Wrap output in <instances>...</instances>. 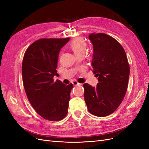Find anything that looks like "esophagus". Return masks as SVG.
I'll use <instances>...</instances> for the list:
<instances>
[{
    "mask_svg": "<svg viewBox=\"0 0 149 149\" xmlns=\"http://www.w3.org/2000/svg\"><path fill=\"white\" fill-rule=\"evenodd\" d=\"M73 83V85H82V84L79 83L78 82L76 81H73V83Z\"/></svg>",
    "mask_w": 149,
    "mask_h": 149,
    "instance_id": "obj_1",
    "label": "esophagus"
}]
</instances>
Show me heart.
<instances>
[{"label":"heart","mask_w":149,"mask_h":149,"mask_svg":"<svg viewBox=\"0 0 149 149\" xmlns=\"http://www.w3.org/2000/svg\"><path fill=\"white\" fill-rule=\"evenodd\" d=\"M70 47L74 55L77 56L80 54H84L86 49V45L83 39H76L71 43Z\"/></svg>","instance_id":"b5f03b06"}]
</instances>
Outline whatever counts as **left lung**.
<instances>
[{
    "mask_svg": "<svg viewBox=\"0 0 149 149\" xmlns=\"http://www.w3.org/2000/svg\"><path fill=\"white\" fill-rule=\"evenodd\" d=\"M93 54V73L99 83L93 87L84 83V101L90 113L104 117L120 104L127 91L130 68L125 52L120 44L105 33L89 35Z\"/></svg>",
    "mask_w": 149,
    "mask_h": 149,
    "instance_id": "1",
    "label": "left lung"
}]
</instances>
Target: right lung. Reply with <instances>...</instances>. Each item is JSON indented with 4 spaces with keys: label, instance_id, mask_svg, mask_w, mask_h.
Returning <instances> with one entry per match:
<instances>
[{
    "label": "right lung",
    "instance_id": "add662e5",
    "mask_svg": "<svg viewBox=\"0 0 149 149\" xmlns=\"http://www.w3.org/2000/svg\"><path fill=\"white\" fill-rule=\"evenodd\" d=\"M67 38H42L30 45L22 62V73L25 91L31 105L45 119L58 121L67 113L73 84L66 85L53 80L58 76V55L69 42Z\"/></svg>",
    "mask_w": 149,
    "mask_h": 149
}]
</instances>
